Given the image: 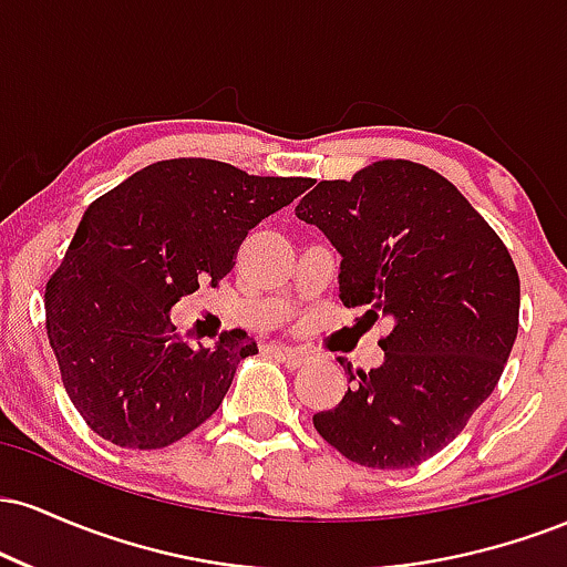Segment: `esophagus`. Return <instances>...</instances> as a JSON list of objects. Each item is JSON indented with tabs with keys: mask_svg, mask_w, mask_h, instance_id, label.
<instances>
[{
	"mask_svg": "<svg viewBox=\"0 0 567 567\" xmlns=\"http://www.w3.org/2000/svg\"><path fill=\"white\" fill-rule=\"evenodd\" d=\"M275 357L282 365H288L290 370H298V368H306L311 362L309 354H303V351L298 349H288V347H275Z\"/></svg>",
	"mask_w": 567,
	"mask_h": 567,
	"instance_id": "esophagus-1",
	"label": "esophagus"
}]
</instances>
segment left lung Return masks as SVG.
I'll use <instances>...</instances> for the list:
<instances>
[{"label":"left lung","mask_w":567,"mask_h":567,"mask_svg":"<svg viewBox=\"0 0 567 567\" xmlns=\"http://www.w3.org/2000/svg\"><path fill=\"white\" fill-rule=\"evenodd\" d=\"M296 216L341 252L338 292L362 322L386 320L383 362L315 429L370 470H410L453 442L504 373L519 328V277L470 199L419 162L381 159L320 181Z\"/></svg>","instance_id":"8db88e82"}]
</instances>
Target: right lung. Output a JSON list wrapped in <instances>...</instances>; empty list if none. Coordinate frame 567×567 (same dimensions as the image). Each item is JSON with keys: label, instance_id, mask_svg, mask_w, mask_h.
Returning a JSON list of instances; mask_svg holds the SVG:
<instances>
[{"label": "right lung", "instance_id": "add662e5", "mask_svg": "<svg viewBox=\"0 0 567 567\" xmlns=\"http://www.w3.org/2000/svg\"><path fill=\"white\" fill-rule=\"evenodd\" d=\"M311 184L184 157L143 167L84 210L44 288L50 347L84 424L157 451L216 413L256 341L229 330L192 349L171 309L199 285L216 288L247 231Z\"/></svg>", "mask_w": 567, "mask_h": 567}]
</instances>
